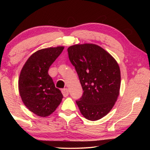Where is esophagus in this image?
<instances>
[{
    "label": "esophagus",
    "mask_w": 150,
    "mask_h": 150,
    "mask_svg": "<svg viewBox=\"0 0 150 150\" xmlns=\"http://www.w3.org/2000/svg\"><path fill=\"white\" fill-rule=\"evenodd\" d=\"M62 93H63V95L65 97H66V96H67L68 95H69V91H68L67 88H63V89L62 90Z\"/></svg>",
    "instance_id": "34e87169"
}]
</instances>
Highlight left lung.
Instances as JSON below:
<instances>
[{"instance_id":"1","label":"left lung","mask_w":150,"mask_h":150,"mask_svg":"<svg viewBox=\"0 0 150 150\" xmlns=\"http://www.w3.org/2000/svg\"><path fill=\"white\" fill-rule=\"evenodd\" d=\"M67 52L83 91L76 103L87 120H99L111 110L120 93L118 63L103 48L93 44L73 45Z\"/></svg>"}]
</instances>
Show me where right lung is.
<instances>
[{"label":"right lung","instance_id":"1","mask_svg":"<svg viewBox=\"0 0 150 150\" xmlns=\"http://www.w3.org/2000/svg\"><path fill=\"white\" fill-rule=\"evenodd\" d=\"M63 49L58 46L37 51L28 59L20 72V95L25 106L37 116H50L62 100V93L55 87L48 70Z\"/></svg>","mask_w":150,"mask_h":150}]
</instances>
